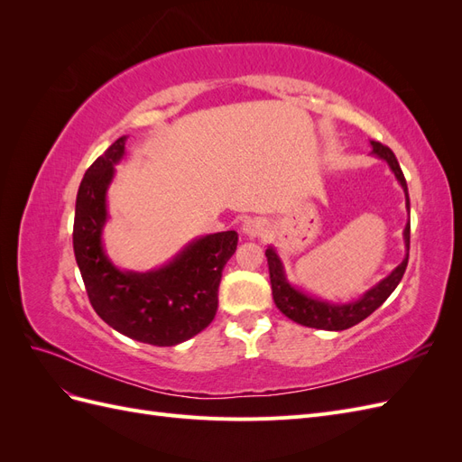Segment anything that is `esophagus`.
<instances>
[{
	"mask_svg": "<svg viewBox=\"0 0 462 462\" xmlns=\"http://www.w3.org/2000/svg\"><path fill=\"white\" fill-rule=\"evenodd\" d=\"M263 231H265V223L260 217H250L243 223V233L250 236V239H256V236H260Z\"/></svg>",
	"mask_w": 462,
	"mask_h": 462,
	"instance_id": "1",
	"label": "esophagus"
}]
</instances>
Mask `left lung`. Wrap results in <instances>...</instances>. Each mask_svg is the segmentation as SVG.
Returning <instances> with one entry per match:
<instances>
[{"instance_id": "obj_1", "label": "left lung", "mask_w": 462, "mask_h": 462, "mask_svg": "<svg viewBox=\"0 0 462 462\" xmlns=\"http://www.w3.org/2000/svg\"><path fill=\"white\" fill-rule=\"evenodd\" d=\"M370 144H372V156L383 160L389 165V170L393 171V175L397 177L399 185L404 190L407 209L411 214L407 180H404V175L401 171V165L395 158V153L391 152L387 146H383L382 143L370 141ZM402 239H404V246H407V254H404L402 262L387 277H383L380 283H375L360 299L351 300V302L324 300V299H318L314 295H309V292H304L302 289H299L295 285H291L287 275H285L282 258H279L273 246H268V250H265V258H268V265H270V282H272V295H273L275 306L289 319L297 321V324L306 326V328L343 331V329H348V328L360 324L362 319H366L374 310L380 309V306L387 300V297L395 291V287L402 279L404 270H407L409 246H411V221L404 226Z\"/></svg>"}]
</instances>
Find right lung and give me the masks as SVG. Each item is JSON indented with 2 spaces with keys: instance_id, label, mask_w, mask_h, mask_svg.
Here are the masks:
<instances>
[{
  "instance_id": "right-lung-1",
  "label": "right lung",
  "mask_w": 462,
  "mask_h": 462,
  "mask_svg": "<svg viewBox=\"0 0 462 462\" xmlns=\"http://www.w3.org/2000/svg\"><path fill=\"white\" fill-rule=\"evenodd\" d=\"M121 136L80 180L75 206L73 248L92 309L109 328L127 337L173 346L206 329L217 312L221 272L239 243L236 231L190 241L162 268L121 270L104 248L107 189L125 156Z\"/></svg>"
}]
</instances>
